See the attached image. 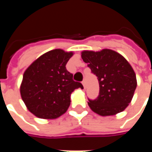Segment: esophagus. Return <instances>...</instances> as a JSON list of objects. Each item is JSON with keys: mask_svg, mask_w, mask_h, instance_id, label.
Here are the masks:
<instances>
[{"mask_svg": "<svg viewBox=\"0 0 152 152\" xmlns=\"http://www.w3.org/2000/svg\"><path fill=\"white\" fill-rule=\"evenodd\" d=\"M82 85H83V86H84V87H86V80H83Z\"/></svg>", "mask_w": 152, "mask_h": 152, "instance_id": "34e87169", "label": "esophagus"}]
</instances>
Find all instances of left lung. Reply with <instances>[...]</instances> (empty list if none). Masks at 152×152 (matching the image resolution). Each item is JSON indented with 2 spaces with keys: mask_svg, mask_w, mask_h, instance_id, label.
Masks as SVG:
<instances>
[{
  "mask_svg": "<svg viewBox=\"0 0 152 152\" xmlns=\"http://www.w3.org/2000/svg\"><path fill=\"white\" fill-rule=\"evenodd\" d=\"M81 58L99 80V96L88 102L91 110L102 116L123 112L137 87L136 75L130 64L120 53L108 49L98 52L85 50Z\"/></svg>",
  "mask_w": 152,
  "mask_h": 152,
  "instance_id": "obj_1",
  "label": "left lung"
}]
</instances>
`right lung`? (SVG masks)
I'll list each match as a JSON object with an SVG mask.
<instances>
[{
    "label": "right lung",
    "instance_id": "add662e5",
    "mask_svg": "<svg viewBox=\"0 0 152 152\" xmlns=\"http://www.w3.org/2000/svg\"><path fill=\"white\" fill-rule=\"evenodd\" d=\"M72 52L56 49L39 57L25 71L20 94L30 112L41 119H55L66 112L71 94L81 83L66 68Z\"/></svg>",
    "mask_w": 152,
    "mask_h": 152
}]
</instances>
